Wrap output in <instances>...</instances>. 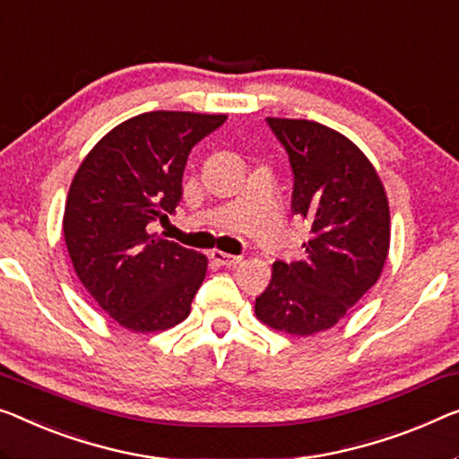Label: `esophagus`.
<instances>
[{
	"label": "esophagus",
	"instance_id": "obj_1",
	"mask_svg": "<svg viewBox=\"0 0 459 459\" xmlns=\"http://www.w3.org/2000/svg\"><path fill=\"white\" fill-rule=\"evenodd\" d=\"M210 259H212V262H216L218 265H237V264H241L243 257L241 255H230V253L214 249L210 253Z\"/></svg>",
	"mask_w": 459,
	"mask_h": 459
}]
</instances>
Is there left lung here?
Instances as JSON below:
<instances>
[{"label":"left lung","instance_id":"1","mask_svg":"<svg viewBox=\"0 0 459 459\" xmlns=\"http://www.w3.org/2000/svg\"><path fill=\"white\" fill-rule=\"evenodd\" d=\"M289 154L292 212L311 224L300 262H273L255 299L272 330L311 336L330 330L377 282L389 251V204L377 170L357 143L307 119L268 117Z\"/></svg>","mask_w":459,"mask_h":459}]
</instances>
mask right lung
I'll return each instance as SVG.
<instances>
[{"mask_svg":"<svg viewBox=\"0 0 459 459\" xmlns=\"http://www.w3.org/2000/svg\"><path fill=\"white\" fill-rule=\"evenodd\" d=\"M227 115L152 111L113 127L74 177L64 212L80 282L132 332H162L189 316L208 259L150 224L175 214L191 148Z\"/></svg>","mask_w":459,"mask_h":459,"instance_id":"obj_1","label":"right lung"}]
</instances>
